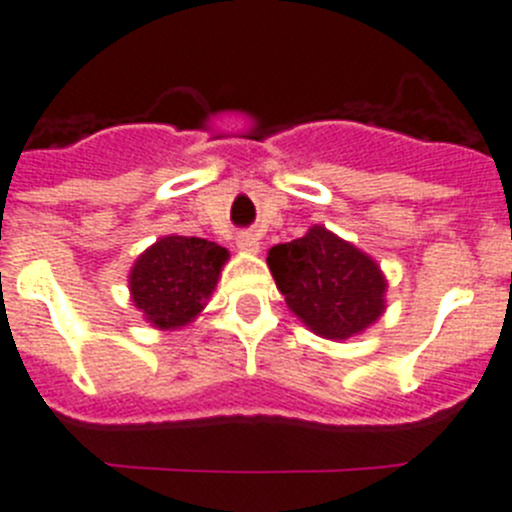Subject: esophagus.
Wrapping results in <instances>:
<instances>
[{
  "mask_svg": "<svg viewBox=\"0 0 512 512\" xmlns=\"http://www.w3.org/2000/svg\"><path fill=\"white\" fill-rule=\"evenodd\" d=\"M237 247L242 252H250V255H255V252H260V237H257L255 232H239Z\"/></svg>",
  "mask_w": 512,
  "mask_h": 512,
  "instance_id": "34e87169",
  "label": "esophagus"
}]
</instances>
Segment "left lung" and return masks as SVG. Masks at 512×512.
Masks as SVG:
<instances>
[{
  "label": "left lung",
  "instance_id": "8db88e82",
  "mask_svg": "<svg viewBox=\"0 0 512 512\" xmlns=\"http://www.w3.org/2000/svg\"><path fill=\"white\" fill-rule=\"evenodd\" d=\"M267 267L290 311L324 339L362 334L385 311L388 280L380 265L321 224L275 245Z\"/></svg>",
  "mask_w": 512,
  "mask_h": 512
}]
</instances>
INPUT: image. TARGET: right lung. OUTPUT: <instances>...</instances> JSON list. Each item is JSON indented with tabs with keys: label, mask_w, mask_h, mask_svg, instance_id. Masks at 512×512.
Instances as JSON below:
<instances>
[{
	"label": "right lung",
	"mask_w": 512,
	"mask_h": 512,
	"mask_svg": "<svg viewBox=\"0 0 512 512\" xmlns=\"http://www.w3.org/2000/svg\"><path fill=\"white\" fill-rule=\"evenodd\" d=\"M229 252L201 237H160L130 273L132 303L155 329L191 324L214 293Z\"/></svg>",
	"instance_id": "add662e5"
}]
</instances>
